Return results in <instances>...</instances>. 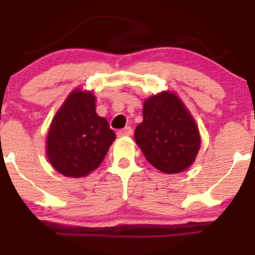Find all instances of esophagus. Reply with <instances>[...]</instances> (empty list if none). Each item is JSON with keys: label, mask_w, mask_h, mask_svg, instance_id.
<instances>
[{"label": "esophagus", "mask_w": 255, "mask_h": 255, "mask_svg": "<svg viewBox=\"0 0 255 255\" xmlns=\"http://www.w3.org/2000/svg\"><path fill=\"white\" fill-rule=\"evenodd\" d=\"M132 133H133L132 128L126 127L123 128V129H119L118 132H117V134H118V137H123V136H130Z\"/></svg>", "instance_id": "obj_1"}]
</instances>
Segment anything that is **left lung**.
Returning a JSON list of instances; mask_svg holds the SVG:
<instances>
[{
	"label": "left lung",
	"instance_id": "8db88e82",
	"mask_svg": "<svg viewBox=\"0 0 255 255\" xmlns=\"http://www.w3.org/2000/svg\"><path fill=\"white\" fill-rule=\"evenodd\" d=\"M134 139L147 161L166 174L188 169L201 146L196 121L170 91L144 100L143 121L134 129Z\"/></svg>",
	"mask_w": 255,
	"mask_h": 255
}]
</instances>
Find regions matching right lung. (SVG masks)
Returning <instances> with one entry per match:
<instances>
[{
  "label": "right lung",
  "instance_id": "right-lung-1",
  "mask_svg": "<svg viewBox=\"0 0 255 255\" xmlns=\"http://www.w3.org/2000/svg\"><path fill=\"white\" fill-rule=\"evenodd\" d=\"M116 133L96 114L95 96L73 90L54 116L47 137V156L62 175L81 178L102 164Z\"/></svg>",
  "mask_w": 255,
  "mask_h": 255
}]
</instances>
